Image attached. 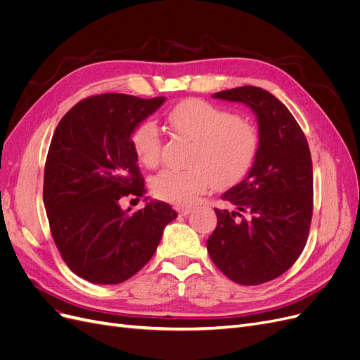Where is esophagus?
<instances>
[{"label":"esophagus","instance_id":"esophagus-1","mask_svg":"<svg viewBox=\"0 0 360 360\" xmlns=\"http://www.w3.org/2000/svg\"><path fill=\"white\" fill-rule=\"evenodd\" d=\"M176 210H177L181 216H188V214L192 212L191 207H181V205H177Z\"/></svg>","mask_w":360,"mask_h":360}]
</instances>
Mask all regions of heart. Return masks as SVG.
I'll use <instances>...</instances> for the list:
<instances>
[{
    "label": "heart",
    "mask_w": 360,
    "mask_h": 360,
    "mask_svg": "<svg viewBox=\"0 0 360 360\" xmlns=\"http://www.w3.org/2000/svg\"><path fill=\"white\" fill-rule=\"evenodd\" d=\"M168 123L179 136L193 144L188 171L165 169L151 180L155 197L176 205H191L216 186H231L252 168L259 150L258 129L205 101L188 99L172 108ZM136 158L156 168L162 156V135L155 122L139 123L132 138Z\"/></svg>",
    "instance_id": "obj_1"
}]
</instances>
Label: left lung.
Masks as SVG:
<instances>
[{
  "label": "left lung",
  "mask_w": 360,
  "mask_h": 360,
  "mask_svg": "<svg viewBox=\"0 0 360 360\" xmlns=\"http://www.w3.org/2000/svg\"><path fill=\"white\" fill-rule=\"evenodd\" d=\"M213 97L254 111L259 150L248 176L222 195L234 210L214 209L217 225L207 250L237 284H264L285 274L308 240L314 195L309 146L287 106L259 86H238Z\"/></svg>",
  "instance_id": "1"
}]
</instances>
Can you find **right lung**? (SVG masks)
Here are the masks:
<instances>
[{"instance_id": "obj_1", "label": "right lung", "mask_w": 360, "mask_h": 360, "mask_svg": "<svg viewBox=\"0 0 360 360\" xmlns=\"http://www.w3.org/2000/svg\"><path fill=\"white\" fill-rule=\"evenodd\" d=\"M163 102L165 97L91 96L76 103L53 132L43 204L61 258L85 281L114 285L132 278L177 217L163 201H147L135 213L120 207L123 197H144L130 136Z\"/></svg>"}]
</instances>
